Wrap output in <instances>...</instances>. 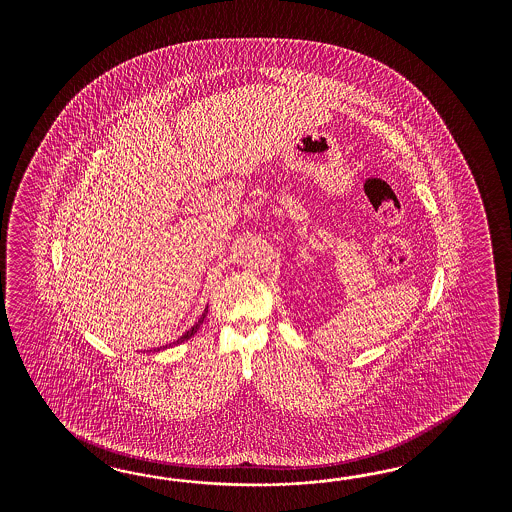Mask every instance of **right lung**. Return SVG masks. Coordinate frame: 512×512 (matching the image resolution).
Instances as JSON below:
<instances>
[{
  "mask_svg": "<svg viewBox=\"0 0 512 512\" xmlns=\"http://www.w3.org/2000/svg\"><path fill=\"white\" fill-rule=\"evenodd\" d=\"M206 311H208V308H206V310H204V313H202L201 319H199V321H197V323H195V325L191 326V328H189V330H187V332H186V334H184V336H180V338H178V340L174 341V343H169V347H171V345H178V343H182V341L189 340V338H191V336H195V332H197V330H199V326L202 325V321H204V317H206ZM165 347H167V345H165ZM165 347H157V349H154V351H159V349H165Z\"/></svg>",
  "mask_w": 512,
  "mask_h": 512,
  "instance_id": "1",
  "label": "right lung"
}]
</instances>
